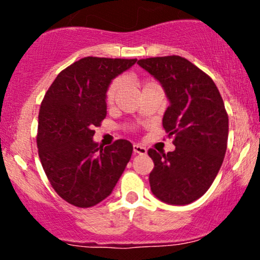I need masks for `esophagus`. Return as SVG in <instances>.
I'll use <instances>...</instances> for the list:
<instances>
[{"mask_svg": "<svg viewBox=\"0 0 260 260\" xmlns=\"http://www.w3.org/2000/svg\"><path fill=\"white\" fill-rule=\"evenodd\" d=\"M133 151H134V154H140V155H145L148 153L147 148H144L143 145H139V144L133 145Z\"/></svg>", "mask_w": 260, "mask_h": 260, "instance_id": "esophagus-1", "label": "esophagus"}]
</instances>
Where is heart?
Masks as SVG:
<instances>
[{"label": "heart", "mask_w": 260, "mask_h": 260, "mask_svg": "<svg viewBox=\"0 0 260 260\" xmlns=\"http://www.w3.org/2000/svg\"><path fill=\"white\" fill-rule=\"evenodd\" d=\"M121 88V80L120 79H115L111 84L109 85L106 91V103L107 104H112L115 101L116 96H117V92Z\"/></svg>", "instance_id": "obj_1"}]
</instances>
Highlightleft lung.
I'll list each match as a JSON object with an SVG mask.
<instances>
[{"label":"left lung","instance_id":"8db88e82","mask_svg":"<svg viewBox=\"0 0 260 260\" xmlns=\"http://www.w3.org/2000/svg\"><path fill=\"white\" fill-rule=\"evenodd\" d=\"M138 64L162 86L170 103L162 126L175 137L172 153L149 149L151 192L166 204H190L209 189L225 157L229 116L222 98L213 79L181 56L139 59Z\"/></svg>","mask_w":260,"mask_h":260}]
</instances>
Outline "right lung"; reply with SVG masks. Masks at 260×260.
I'll list each match as a JSON object with an SVG mask.
<instances>
[{
  "mask_svg": "<svg viewBox=\"0 0 260 260\" xmlns=\"http://www.w3.org/2000/svg\"><path fill=\"white\" fill-rule=\"evenodd\" d=\"M137 59L84 57L56 77L39 111L38 151L57 194L90 208L112 193L132 156L126 139L99 147L94 128L106 117V91Z\"/></svg>",
  "mask_w": 260,
  "mask_h": 260,
  "instance_id": "1",
  "label": "right lung"
}]
</instances>
